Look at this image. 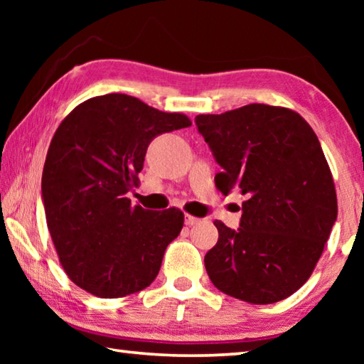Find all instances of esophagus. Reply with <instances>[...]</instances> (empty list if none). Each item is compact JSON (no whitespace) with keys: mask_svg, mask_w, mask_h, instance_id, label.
<instances>
[{"mask_svg":"<svg viewBox=\"0 0 364 364\" xmlns=\"http://www.w3.org/2000/svg\"><path fill=\"white\" fill-rule=\"evenodd\" d=\"M184 223H186L188 226H194L197 223H200V218L193 217V215H186V217H184Z\"/></svg>","mask_w":364,"mask_h":364,"instance_id":"obj_1","label":"esophagus"}]
</instances>
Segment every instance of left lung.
I'll use <instances>...</instances> for the list:
<instances>
[{
    "label": "left lung",
    "instance_id": "8db88e82",
    "mask_svg": "<svg viewBox=\"0 0 364 364\" xmlns=\"http://www.w3.org/2000/svg\"><path fill=\"white\" fill-rule=\"evenodd\" d=\"M196 125L223 168L217 188L244 196L239 230L213 221L218 242L204 258L208 278L249 304L287 299L311 276L337 218L318 136L295 110L267 104L197 115Z\"/></svg>",
    "mask_w": 364,
    "mask_h": 364
}]
</instances>
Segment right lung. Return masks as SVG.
I'll return each instance as SVG.
<instances>
[{
    "instance_id": "1",
    "label": "right lung",
    "mask_w": 364,
    "mask_h": 364,
    "mask_svg": "<svg viewBox=\"0 0 364 364\" xmlns=\"http://www.w3.org/2000/svg\"><path fill=\"white\" fill-rule=\"evenodd\" d=\"M191 125L138 97L112 93L85 101L60 122L41 178L46 223L72 282L101 299L151 286L184 215L132 205L151 141Z\"/></svg>"
}]
</instances>
